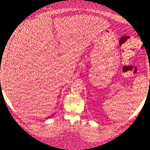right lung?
Masks as SVG:
<instances>
[{"mask_svg":"<svg viewBox=\"0 0 150 150\" xmlns=\"http://www.w3.org/2000/svg\"><path fill=\"white\" fill-rule=\"evenodd\" d=\"M49 118H51V116H49Z\"/></svg>","mask_w":150,"mask_h":150,"instance_id":"right-lung-1","label":"right lung"}]
</instances>
